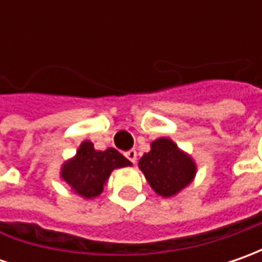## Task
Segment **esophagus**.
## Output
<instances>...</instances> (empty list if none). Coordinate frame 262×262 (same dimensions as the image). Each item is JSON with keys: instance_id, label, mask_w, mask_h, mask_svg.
<instances>
[{"instance_id": "1", "label": "esophagus", "mask_w": 262, "mask_h": 262, "mask_svg": "<svg viewBox=\"0 0 262 262\" xmlns=\"http://www.w3.org/2000/svg\"><path fill=\"white\" fill-rule=\"evenodd\" d=\"M126 159L129 160V162H133V163H136L137 162V151L136 150H128L125 153Z\"/></svg>"}]
</instances>
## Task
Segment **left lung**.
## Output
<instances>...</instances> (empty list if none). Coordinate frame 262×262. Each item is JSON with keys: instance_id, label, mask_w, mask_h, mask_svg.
I'll use <instances>...</instances> for the list:
<instances>
[{"instance_id": "1", "label": "left lung", "mask_w": 262, "mask_h": 262, "mask_svg": "<svg viewBox=\"0 0 262 262\" xmlns=\"http://www.w3.org/2000/svg\"><path fill=\"white\" fill-rule=\"evenodd\" d=\"M138 167L155 192L166 198L176 195L189 185L196 172L192 157L165 137L151 143V150L140 159Z\"/></svg>"}]
</instances>
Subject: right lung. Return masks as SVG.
<instances>
[{
	"mask_svg": "<svg viewBox=\"0 0 262 262\" xmlns=\"http://www.w3.org/2000/svg\"><path fill=\"white\" fill-rule=\"evenodd\" d=\"M131 166V162L118 150H95L93 143L83 141L77 155L61 167V178L80 196L92 200L102 194L103 185L114 169Z\"/></svg>",
	"mask_w": 262,
	"mask_h": 262,
	"instance_id": "add662e5",
	"label": "right lung"
}]
</instances>
